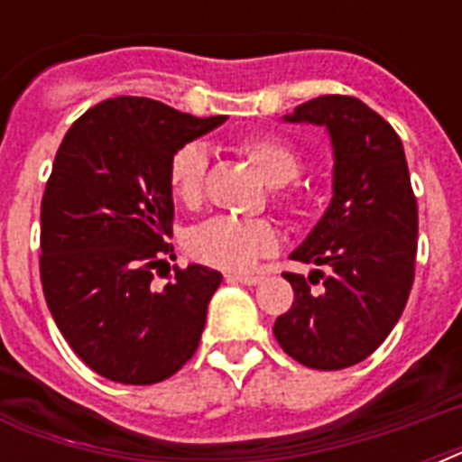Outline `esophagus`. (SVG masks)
<instances>
[{"instance_id": "esophagus-1", "label": "esophagus", "mask_w": 462, "mask_h": 462, "mask_svg": "<svg viewBox=\"0 0 462 462\" xmlns=\"http://www.w3.org/2000/svg\"><path fill=\"white\" fill-rule=\"evenodd\" d=\"M263 275H227V282H239V285H259Z\"/></svg>"}]
</instances>
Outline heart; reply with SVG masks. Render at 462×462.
<instances>
[{"label": "heart", "instance_id": "b5f03b06", "mask_svg": "<svg viewBox=\"0 0 462 462\" xmlns=\"http://www.w3.org/2000/svg\"><path fill=\"white\" fill-rule=\"evenodd\" d=\"M271 187H285L302 170V160L288 141L278 136H252L239 143ZM208 170V151L199 141L177 148L167 165V181L172 194L187 206H196L203 196ZM278 230L263 217L216 216L189 232V254L201 263L220 271H252L263 256L278 249Z\"/></svg>", "mask_w": 462, "mask_h": 462}]
</instances>
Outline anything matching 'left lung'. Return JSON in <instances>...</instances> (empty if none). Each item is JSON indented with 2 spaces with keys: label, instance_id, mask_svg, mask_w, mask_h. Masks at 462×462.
I'll use <instances>...</instances> for the list:
<instances>
[{
  "label": "left lung",
  "instance_id": "1",
  "mask_svg": "<svg viewBox=\"0 0 462 462\" xmlns=\"http://www.w3.org/2000/svg\"><path fill=\"white\" fill-rule=\"evenodd\" d=\"M282 122L326 129L333 196L290 254L328 273H282L295 302L275 319L273 336L300 365L333 372L369 357L401 319L415 281L417 201L398 134L357 97H314ZM314 274L323 293L308 288Z\"/></svg>",
  "mask_w": 462,
  "mask_h": 462
}]
</instances>
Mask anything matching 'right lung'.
Returning a JSON list of instances; mask_svg holds the SVG:
<instances>
[{"label": "right lung", "mask_w": 462, "mask_h": 462, "mask_svg": "<svg viewBox=\"0 0 462 462\" xmlns=\"http://www.w3.org/2000/svg\"><path fill=\"white\" fill-rule=\"evenodd\" d=\"M225 119L119 96L61 141L40 208V281L64 340L105 379L158 383L199 347L223 275L189 263L162 290L151 281L172 252L170 158Z\"/></svg>", "instance_id": "1"}]
</instances>
